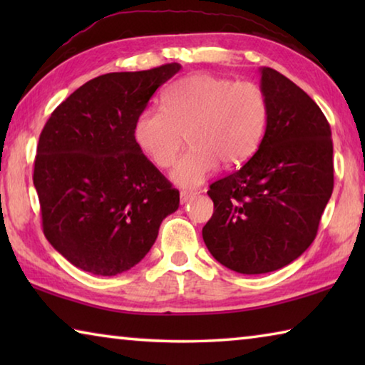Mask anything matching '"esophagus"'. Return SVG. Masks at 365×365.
<instances>
[{
    "mask_svg": "<svg viewBox=\"0 0 365 365\" xmlns=\"http://www.w3.org/2000/svg\"><path fill=\"white\" fill-rule=\"evenodd\" d=\"M196 193L195 191H188V190H182L180 191V202L182 205H185V202H188L191 197H193Z\"/></svg>",
    "mask_w": 365,
    "mask_h": 365,
    "instance_id": "esophagus-1",
    "label": "esophagus"
}]
</instances>
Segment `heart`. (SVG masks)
<instances>
[{
    "label": "heart",
    "instance_id": "b5f03b06",
    "mask_svg": "<svg viewBox=\"0 0 365 365\" xmlns=\"http://www.w3.org/2000/svg\"><path fill=\"white\" fill-rule=\"evenodd\" d=\"M267 113L259 85L193 73L165 90L163 109L141 110L133 122V140L156 168L168 169L187 135L190 150L178 159L172 180L196 188L220 163L238 165L256 153Z\"/></svg>",
    "mask_w": 365,
    "mask_h": 365
}]
</instances>
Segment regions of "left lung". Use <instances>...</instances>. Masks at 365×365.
I'll return each mask as SVG.
<instances>
[{"label":"left lung","mask_w":365,"mask_h":365,"mask_svg":"<svg viewBox=\"0 0 365 365\" xmlns=\"http://www.w3.org/2000/svg\"><path fill=\"white\" fill-rule=\"evenodd\" d=\"M264 138L248 163L214 182V214L202 227L211 255L230 270L256 275L285 267L316 238L333 191V143L316 101L270 67Z\"/></svg>","instance_id":"obj_1"}]
</instances>
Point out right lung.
Here are the masks:
<instances>
[{"label": "right lung", "instance_id": "obj_1", "mask_svg": "<svg viewBox=\"0 0 365 365\" xmlns=\"http://www.w3.org/2000/svg\"><path fill=\"white\" fill-rule=\"evenodd\" d=\"M180 71L110 72L53 110L36 146L34 185L43 233L67 261L110 277L151 250L180 193L140 151L133 122L160 85Z\"/></svg>", "mask_w": 365, "mask_h": 365}]
</instances>
